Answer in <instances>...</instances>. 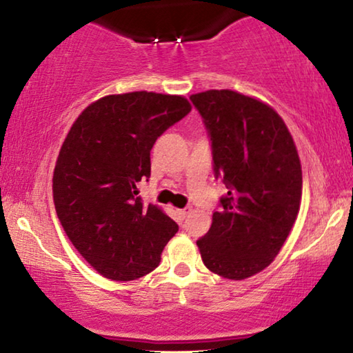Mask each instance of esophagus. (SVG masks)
I'll return each instance as SVG.
<instances>
[{"label":"esophagus","mask_w":353,"mask_h":353,"mask_svg":"<svg viewBox=\"0 0 353 353\" xmlns=\"http://www.w3.org/2000/svg\"><path fill=\"white\" fill-rule=\"evenodd\" d=\"M190 212H191L190 207H185V209H180V210H178V216H180L181 220H185L186 216H188V214H190Z\"/></svg>","instance_id":"esophagus-1"}]
</instances>
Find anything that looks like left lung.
<instances>
[{
    "label": "left lung",
    "instance_id": "left-lung-1",
    "mask_svg": "<svg viewBox=\"0 0 353 353\" xmlns=\"http://www.w3.org/2000/svg\"><path fill=\"white\" fill-rule=\"evenodd\" d=\"M210 138L214 175L225 183L202 262L228 279L267 268L283 248L302 199V168L283 119L262 101L231 90L191 96Z\"/></svg>",
    "mask_w": 353,
    "mask_h": 353
}]
</instances>
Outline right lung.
Wrapping results in <instances>:
<instances>
[{
    "mask_svg": "<svg viewBox=\"0 0 353 353\" xmlns=\"http://www.w3.org/2000/svg\"><path fill=\"white\" fill-rule=\"evenodd\" d=\"M190 112L183 96L134 91L98 99L72 125L52 176L56 214L104 278L151 273L178 231L157 205L143 204L137 185L151 176L156 139Z\"/></svg>",
    "mask_w": 353,
    "mask_h": 353,
    "instance_id": "add662e5",
    "label": "right lung"
}]
</instances>
